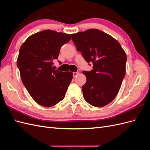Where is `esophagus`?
<instances>
[{
  "label": "esophagus",
  "mask_w": 150,
  "mask_h": 150,
  "mask_svg": "<svg viewBox=\"0 0 150 150\" xmlns=\"http://www.w3.org/2000/svg\"><path fill=\"white\" fill-rule=\"evenodd\" d=\"M78 74H79V72H73V73H72V75H73L74 77L76 76Z\"/></svg>",
  "instance_id": "1"
}]
</instances>
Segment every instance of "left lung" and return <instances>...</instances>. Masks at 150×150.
<instances>
[{
  "mask_svg": "<svg viewBox=\"0 0 150 150\" xmlns=\"http://www.w3.org/2000/svg\"><path fill=\"white\" fill-rule=\"evenodd\" d=\"M77 50L93 69L83 71L86 82L82 86L86 102L103 107L115 98L126 71V54L119 42L104 32L91 29L71 34Z\"/></svg>",
  "mask_w": 150,
  "mask_h": 150,
  "instance_id": "obj_1",
  "label": "left lung"
}]
</instances>
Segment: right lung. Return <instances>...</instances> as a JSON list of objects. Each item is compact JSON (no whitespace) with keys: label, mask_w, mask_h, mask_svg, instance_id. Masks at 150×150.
Listing matches in <instances>:
<instances>
[{"label":"right lung","mask_w":150,"mask_h":150,"mask_svg":"<svg viewBox=\"0 0 150 150\" xmlns=\"http://www.w3.org/2000/svg\"><path fill=\"white\" fill-rule=\"evenodd\" d=\"M70 34L44 30L31 35L22 44L17 64L25 88L40 105L51 107L64 98L72 72L54 70L61 47L71 40Z\"/></svg>","instance_id":"right-lung-1"}]
</instances>
